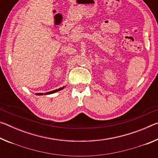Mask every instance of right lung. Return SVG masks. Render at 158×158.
Here are the masks:
<instances>
[{
    "instance_id": "right-lung-1",
    "label": "right lung",
    "mask_w": 158,
    "mask_h": 158,
    "mask_svg": "<svg viewBox=\"0 0 158 158\" xmlns=\"http://www.w3.org/2000/svg\"><path fill=\"white\" fill-rule=\"evenodd\" d=\"M65 87V86H63V87L60 88V89H58L52 90V91H49V92H47V93H35V94H36L37 95H49V94H52V93H56V92H58V91H59V90H63Z\"/></svg>"
}]
</instances>
